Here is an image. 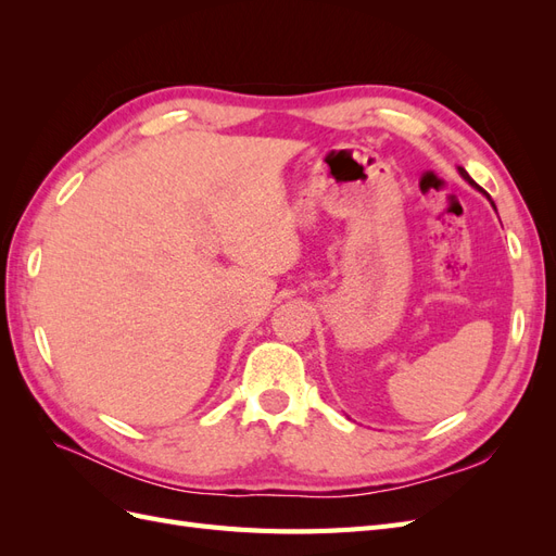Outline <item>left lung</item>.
<instances>
[{
    "instance_id": "left-lung-1",
    "label": "left lung",
    "mask_w": 556,
    "mask_h": 556,
    "mask_svg": "<svg viewBox=\"0 0 556 556\" xmlns=\"http://www.w3.org/2000/svg\"><path fill=\"white\" fill-rule=\"evenodd\" d=\"M462 176H464V178H466V180H468V182H470V185H476V182H473V180H470V176H468V174H466V172H464V169H462ZM476 188H478V185H476ZM478 190H482V188H478ZM492 204H494V201H492Z\"/></svg>"
}]
</instances>
